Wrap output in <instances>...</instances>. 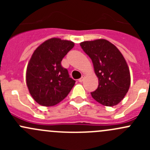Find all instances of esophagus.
Listing matches in <instances>:
<instances>
[{"mask_svg": "<svg viewBox=\"0 0 150 150\" xmlns=\"http://www.w3.org/2000/svg\"><path fill=\"white\" fill-rule=\"evenodd\" d=\"M83 79H84V77H83V76H82V77H81V78H80L79 80H78V81H79L80 83H82L83 81Z\"/></svg>", "mask_w": 150, "mask_h": 150, "instance_id": "obj_1", "label": "esophagus"}]
</instances>
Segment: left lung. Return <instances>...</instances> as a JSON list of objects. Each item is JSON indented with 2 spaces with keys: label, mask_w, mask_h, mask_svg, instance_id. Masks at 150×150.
I'll return each mask as SVG.
<instances>
[{
  "label": "left lung",
  "mask_w": 150,
  "mask_h": 150,
  "mask_svg": "<svg viewBox=\"0 0 150 150\" xmlns=\"http://www.w3.org/2000/svg\"><path fill=\"white\" fill-rule=\"evenodd\" d=\"M81 46L91 59L99 86L91 94L99 104L112 107L125 97L131 84L126 61L118 48L104 39L84 41Z\"/></svg>",
  "instance_id": "left-lung-1"
}]
</instances>
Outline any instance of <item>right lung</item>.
Returning a JSON list of instances; mask_svg holds the SVG:
<instances>
[{"label":"right lung","mask_w":150,"mask_h":150,"mask_svg":"<svg viewBox=\"0 0 150 150\" xmlns=\"http://www.w3.org/2000/svg\"><path fill=\"white\" fill-rule=\"evenodd\" d=\"M74 45L69 40L54 38L35 50L27 67L26 82L37 103L45 107L56 105L70 92L75 81L69 78L61 62Z\"/></svg>","instance_id":"obj_1"}]
</instances>
